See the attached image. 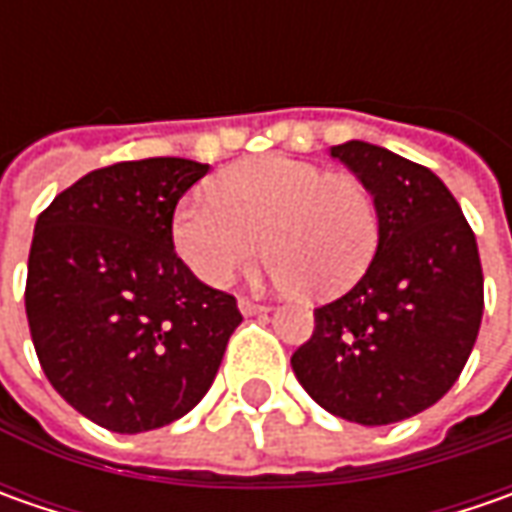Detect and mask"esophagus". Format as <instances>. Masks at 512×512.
<instances>
[{
  "label": "esophagus",
  "mask_w": 512,
  "mask_h": 512,
  "mask_svg": "<svg viewBox=\"0 0 512 512\" xmlns=\"http://www.w3.org/2000/svg\"><path fill=\"white\" fill-rule=\"evenodd\" d=\"M239 310H242L245 316H259V313H267V305L250 302V299H239Z\"/></svg>",
  "instance_id": "34e87169"
}]
</instances>
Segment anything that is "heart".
<instances>
[{"label":"heart","instance_id":"b5f03b06","mask_svg":"<svg viewBox=\"0 0 512 512\" xmlns=\"http://www.w3.org/2000/svg\"><path fill=\"white\" fill-rule=\"evenodd\" d=\"M265 259L285 287L307 299H336L367 273L382 239L373 190L353 173L259 156L225 170L210 199H187L173 213V245L213 287Z\"/></svg>","mask_w":512,"mask_h":512}]
</instances>
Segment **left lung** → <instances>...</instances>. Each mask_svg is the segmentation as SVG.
<instances>
[{"mask_svg":"<svg viewBox=\"0 0 512 512\" xmlns=\"http://www.w3.org/2000/svg\"><path fill=\"white\" fill-rule=\"evenodd\" d=\"M330 156L373 190L382 239L356 287L313 310V336L290 364L327 413L370 427L402 422L442 399L476 344L479 247L433 170L359 139Z\"/></svg>","mask_w":512,"mask_h":512,"instance_id":"obj_1","label":"left lung"}]
</instances>
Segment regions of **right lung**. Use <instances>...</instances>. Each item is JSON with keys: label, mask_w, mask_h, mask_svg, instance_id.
I'll return each instance as SVG.
<instances>
[{"label": "right lung", "mask_w": 512, "mask_h": 512, "mask_svg": "<svg viewBox=\"0 0 512 512\" xmlns=\"http://www.w3.org/2000/svg\"><path fill=\"white\" fill-rule=\"evenodd\" d=\"M210 165L156 156L90 170L50 202L28 256L30 339L53 390L113 433L202 402L242 322L173 250V210Z\"/></svg>", "instance_id": "right-lung-1"}]
</instances>
